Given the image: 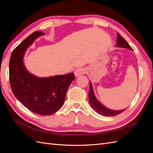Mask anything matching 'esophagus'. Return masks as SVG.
Here are the masks:
<instances>
[{"label":"esophagus","mask_w":153,"mask_h":153,"mask_svg":"<svg viewBox=\"0 0 153 153\" xmlns=\"http://www.w3.org/2000/svg\"><path fill=\"white\" fill-rule=\"evenodd\" d=\"M86 73V70L84 68H79V69H77L75 71H74V75H75L76 77L82 75L84 73Z\"/></svg>","instance_id":"1"}]
</instances>
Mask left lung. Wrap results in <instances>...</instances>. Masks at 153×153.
Returning <instances> with one entry per match:
<instances>
[{"instance_id":"1","label":"left lung","mask_w":153,"mask_h":153,"mask_svg":"<svg viewBox=\"0 0 153 153\" xmlns=\"http://www.w3.org/2000/svg\"><path fill=\"white\" fill-rule=\"evenodd\" d=\"M117 46L120 48H125L132 50L131 46L129 44L120 36L119 33H117ZM88 97H89V101L90 103L91 107L93 109L96 111L98 114L103 115L104 117H113L120 114L125 109L123 110H112L105 107L103 105L101 104L96 98L94 94V91L93 90L92 84L90 81V90L88 94Z\"/></svg>"}]
</instances>
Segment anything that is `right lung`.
Returning a JSON list of instances; mask_svg holds the SVG:
<instances>
[{"label": "right lung", "mask_w": 153, "mask_h": 153, "mask_svg": "<svg viewBox=\"0 0 153 153\" xmlns=\"http://www.w3.org/2000/svg\"><path fill=\"white\" fill-rule=\"evenodd\" d=\"M44 35L40 30L34 32L13 50L10 59L9 77L17 100L33 113L46 116L62 108L74 74L38 77L27 70L23 62L26 50L35 39Z\"/></svg>", "instance_id": "add662e5"}]
</instances>
